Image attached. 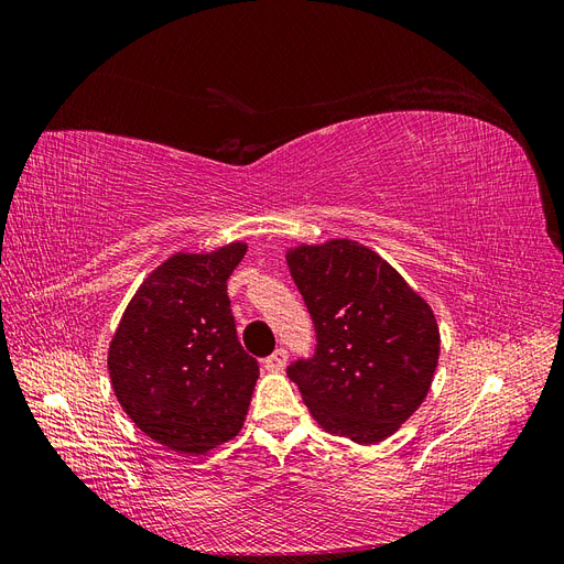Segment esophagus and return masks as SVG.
Segmentation results:
<instances>
[{"label": "esophagus", "instance_id": "1", "mask_svg": "<svg viewBox=\"0 0 564 564\" xmlns=\"http://www.w3.org/2000/svg\"><path fill=\"white\" fill-rule=\"evenodd\" d=\"M263 365H265L268 371H284V367H286V350L278 348L270 357H265Z\"/></svg>", "mask_w": 564, "mask_h": 564}]
</instances>
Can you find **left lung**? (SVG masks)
I'll use <instances>...</instances> for the list:
<instances>
[{"mask_svg":"<svg viewBox=\"0 0 564 564\" xmlns=\"http://www.w3.org/2000/svg\"><path fill=\"white\" fill-rule=\"evenodd\" d=\"M308 305L317 350L286 369L324 431L377 445L400 431L429 395L440 327L419 292L357 240L286 249Z\"/></svg>","mask_w":564,"mask_h":564,"instance_id":"left-lung-1","label":"left lung"}]
</instances>
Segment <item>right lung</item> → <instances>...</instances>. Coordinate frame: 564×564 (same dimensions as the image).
Instances as JSON below:
<instances>
[{
  "label": "right lung",
  "mask_w": 564,
  "mask_h": 564,
  "mask_svg": "<svg viewBox=\"0 0 564 564\" xmlns=\"http://www.w3.org/2000/svg\"><path fill=\"white\" fill-rule=\"evenodd\" d=\"M247 242L178 251L135 289L108 348L117 402L162 447L207 454L242 431L259 365L237 340L228 278Z\"/></svg>",
  "instance_id": "1"
}]
</instances>
